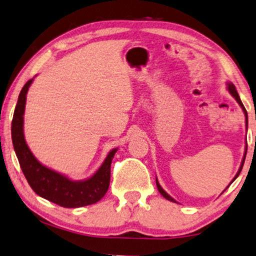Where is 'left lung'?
<instances>
[{"label":"left lung","mask_w":256,"mask_h":256,"mask_svg":"<svg viewBox=\"0 0 256 256\" xmlns=\"http://www.w3.org/2000/svg\"><path fill=\"white\" fill-rule=\"evenodd\" d=\"M228 92H230V94H231V95L234 97L236 98V100L238 103H239V106H241V109H242V111H244V116H246V130H247V126H248V117H247V111H246V109H244V104H242V102H241V100H240V97H239V95H238V92H236V87H234V84H231V82H228ZM246 154H247V148H246V150H244V158H242V161H241V166H240V168H239V170H238V172H236V175L234 176V178L231 181V183L234 181V180L238 178V176H239V174H240V172H241V169H242V167H244V159H246ZM231 183H230V184H231ZM228 184V186H230ZM156 186H158V190H159V192L161 194V195H162L166 200H170V202H174V203H176V200L172 198V197H170L168 195L167 192H164V190L161 188V186L159 184V182H158V178H156ZM228 189V188H226ZM225 189V190H226ZM224 190V192H225Z\"/></svg>","instance_id":"8db88e82"}]
</instances>
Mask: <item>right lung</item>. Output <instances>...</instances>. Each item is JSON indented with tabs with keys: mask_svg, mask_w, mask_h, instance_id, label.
<instances>
[{
	"mask_svg": "<svg viewBox=\"0 0 256 256\" xmlns=\"http://www.w3.org/2000/svg\"><path fill=\"white\" fill-rule=\"evenodd\" d=\"M34 78L20 92L12 123V138L22 172L32 190L42 198L64 208H81L97 203L106 195L110 184V167L117 148L110 150L102 166L92 178L73 181L42 164L28 148L24 138V110L26 94Z\"/></svg>",
	"mask_w": 256,
	"mask_h": 256,
	"instance_id": "right-lung-1",
	"label": "right lung"
}]
</instances>
